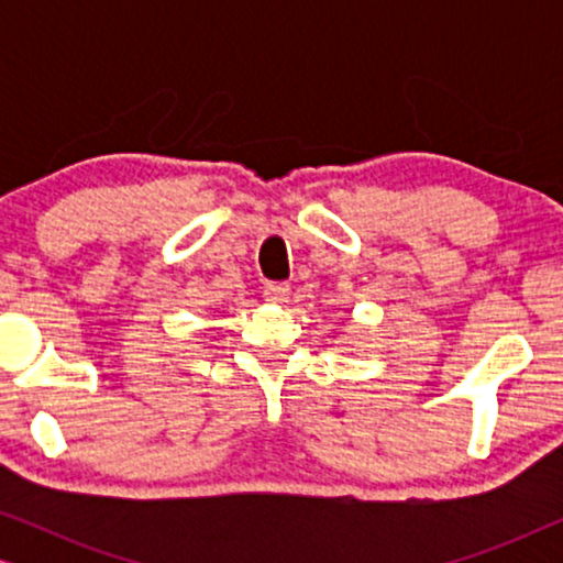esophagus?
<instances>
[{"label": "esophagus", "instance_id": "esophagus-1", "mask_svg": "<svg viewBox=\"0 0 563 563\" xmlns=\"http://www.w3.org/2000/svg\"><path fill=\"white\" fill-rule=\"evenodd\" d=\"M264 297H266V302H272V305H287L289 284H266Z\"/></svg>", "mask_w": 563, "mask_h": 563}]
</instances>
